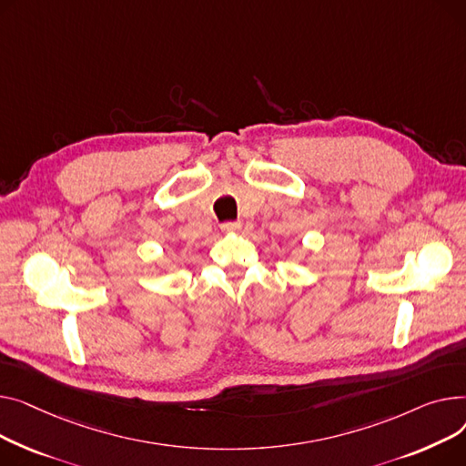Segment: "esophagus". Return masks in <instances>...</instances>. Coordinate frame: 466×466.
Returning a JSON list of instances; mask_svg holds the SVG:
<instances>
[{
	"instance_id": "34e87169",
	"label": "esophagus",
	"mask_w": 466,
	"mask_h": 466,
	"mask_svg": "<svg viewBox=\"0 0 466 466\" xmlns=\"http://www.w3.org/2000/svg\"><path fill=\"white\" fill-rule=\"evenodd\" d=\"M222 229L224 231H237V229H240V222H226V224H222Z\"/></svg>"
}]
</instances>
